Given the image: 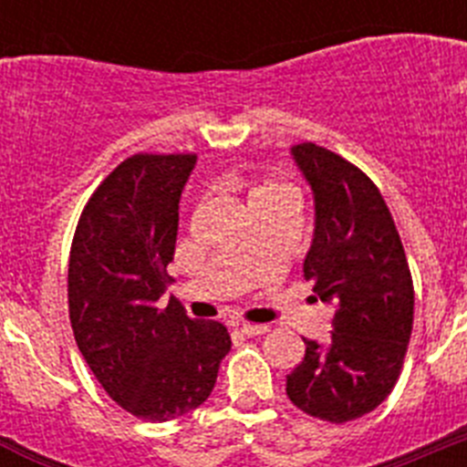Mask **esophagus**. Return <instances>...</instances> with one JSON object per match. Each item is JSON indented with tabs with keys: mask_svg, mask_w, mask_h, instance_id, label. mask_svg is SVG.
I'll return each mask as SVG.
<instances>
[{
	"mask_svg": "<svg viewBox=\"0 0 467 467\" xmlns=\"http://www.w3.org/2000/svg\"><path fill=\"white\" fill-rule=\"evenodd\" d=\"M238 332L245 334V337H259V334L269 332V327H266V325H250V323H245V325H241V327H238Z\"/></svg>",
	"mask_w": 467,
	"mask_h": 467,
	"instance_id": "34e87169",
	"label": "esophagus"
}]
</instances>
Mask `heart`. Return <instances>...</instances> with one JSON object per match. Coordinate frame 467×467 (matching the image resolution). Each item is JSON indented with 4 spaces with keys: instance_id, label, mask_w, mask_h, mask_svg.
<instances>
[{
    "instance_id": "b5f03b06",
    "label": "heart",
    "mask_w": 467,
    "mask_h": 467,
    "mask_svg": "<svg viewBox=\"0 0 467 467\" xmlns=\"http://www.w3.org/2000/svg\"><path fill=\"white\" fill-rule=\"evenodd\" d=\"M295 189L287 182H280V180H262V182H254L253 187L247 189V208L275 203L295 205Z\"/></svg>"
}]
</instances>
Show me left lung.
Segmentation results:
<instances>
[{"label": "left lung", "instance_id": "8db88e82", "mask_svg": "<svg viewBox=\"0 0 467 467\" xmlns=\"http://www.w3.org/2000/svg\"><path fill=\"white\" fill-rule=\"evenodd\" d=\"M292 159L311 184L316 231L304 278L334 306L327 344L304 339L287 398L304 414L346 423L377 410L402 369L414 325V283L377 184L339 154L301 142Z\"/></svg>", "mask_w": 467, "mask_h": 467}]
</instances>
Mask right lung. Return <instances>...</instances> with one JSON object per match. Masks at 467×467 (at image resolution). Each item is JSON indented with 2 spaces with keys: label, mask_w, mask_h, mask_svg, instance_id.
Listing matches in <instances>:
<instances>
[{
  "label": "right lung",
  "mask_w": 467,
  "mask_h": 467,
  "mask_svg": "<svg viewBox=\"0 0 467 467\" xmlns=\"http://www.w3.org/2000/svg\"><path fill=\"white\" fill-rule=\"evenodd\" d=\"M193 154H135L88 198L67 271L69 323L107 395L138 419H177L213 393L231 337L171 299L180 196Z\"/></svg>",
  "instance_id": "obj_1"
}]
</instances>
